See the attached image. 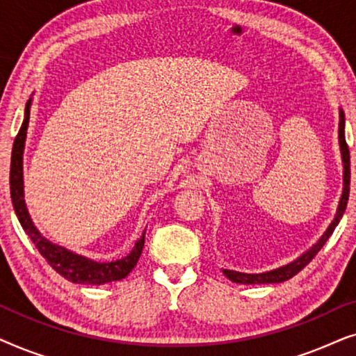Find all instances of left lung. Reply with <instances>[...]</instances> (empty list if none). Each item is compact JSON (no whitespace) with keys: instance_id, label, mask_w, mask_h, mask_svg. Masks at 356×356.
<instances>
[{"instance_id":"left-lung-1","label":"left lung","mask_w":356,"mask_h":356,"mask_svg":"<svg viewBox=\"0 0 356 356\" xmlns=\"http://www.w3.org/2000/svg\"><path fill=\"white\" fill-rule=\"evenodd\" d=\"M339 145H340V155H342V165H343V188H342V196H340L337 212H335L334 220L330 222L327 230L324 232V235L319 238L318 241L314 243L313 246L309 248L308 251H305L303 254L296 257L289 264L277 267V269L261 272V274H246V272H238V270H230V269H222L223 275L227 277L228 280L235 282V284L241 285H261V284H280V282H285L291 279V277L298 274V272L303 269V267L308 264V262L313 259V257L318 254L321 248L325 245V241L329 240V236L332 235L335 227L339 225L340 218L343 217L345 209H347L348 202V194H350V152L347 140H345V113L342 108H339Z\"/></svg>"}]
</instances>
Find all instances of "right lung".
I'll use <instances>...</instances> for the list:
<instances>
[{"instance_id":"obj_1","label":"right lung","mask_w":356,"mask_h":356,"mask_svg":"<svg viewBox=\"0 0 356 356\" xmlns=\"http://www.w3.org/2000/svg\"><path fill=\"white\" fill-rule=\"evenodd\" d=\"M31 106L32 97L27 100L26 110H24V121L21 129L14 139L13 154H11V172H9V186H11V199L14 212L21 222L24 232L27 233L29 238L33 241V245L38 252L45 257L48 264L55 269L58 274L65 277L66 280L72 284H86V285H104L110 282H116L124 279L134 266L138 264L140 252L144 248L145 230L143 236L136 241V245L128 256L121 259L110 261V262H99L86 257L77 252L67 250L65 246L56 245L38 232V228L33 225L31 213L27 211L26 199H24V147H26L27 128L29 120H31Z\"/></svg>"}]
</instances>
